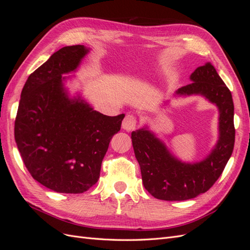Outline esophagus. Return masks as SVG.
Segmentation results:
<instances>
[{
  "label": "esophagus",
  "mask_w": 250,
  "mask_h": 250,
  "mask_svg": "<svg viewBox=\"0 0 250 250\" xmlns=\"http://www.w3.org/2000/svg\"><path fill=\"white\" fill-rule=\"evenodd\" d=\"M137 118L132 115H127L122 122V128L126 131H132L137 127Z\"/></svg>",
  "instance_id": "obj_1"
}]
</instances>
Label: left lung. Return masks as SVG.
Instances as JSON below:
<instances>
[{"instance_id": "left-lung-1", "label": "left lung", "mask_w": 250, "mask_h": 250, "mask_svg": "<svg viewBox=\"0 0 250 250\" xmlns=\"http://www.w3.org/2000/svg\"><path fill=\"white\" fill-rule=\"evenodd\" d=\"M190 79L192 83L178 88L175 96L200 95L215 104L219 110V139L204 160L185 163L174 156L147 126L132 131V146L141 167L143 185L157 199L181 201L206 193L220 177L233 150V102L230 90L210 62L198 66Z\"/></svg>"}]
</instances>
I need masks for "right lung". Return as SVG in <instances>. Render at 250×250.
<instances>
[{
	"mask_svg": "<svg viewBox=\"0 0 250 250\" xmlns=\"http://www.w3.org/2000/svg\"><path fill=\"white\" fill-rule=\"evenodd\" d=\"M88 52L82 44L58 50L30 75L21 94L18 149L31 176L57 193H83L97 183L125 117L105 116L79 94L69 96L62 75L76 72Z\"/></svg>",
	"mask_w": 250,
	"mask_h": 250,
	"instance_id": "obj_1",
	"label": "right lung"
}]
</instances>
